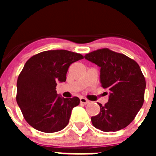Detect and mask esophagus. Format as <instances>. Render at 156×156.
<instances>
[{
	"instance_id": "34e87169",
	"label": "esophagus",
	"mask_w": 156,
	"mask_h": 156,
	"mask_svg": "<svg viewBox=\"0 0 156 156\" xmlns=\"http://www.w3.org/2000/svg\"><path fill=\"white\" fill-rule=\"evenodd\" d=\"M80 102L83 103V104H88V103L90 102V101H89L87 99H86L85 98H83V97L80 98Z\"/></svg>"
}]
</instances>
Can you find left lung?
<instances>
[{
    "label": "left lung",
    "instance_id": "left-lung-1",
    "mask_svg": "<svg viewBox=\"0 0 156 156\" xmlns=\"http://www.w3.org/2000/svg\"><path fill=\"white\" fill-rule=\"evenodd\" d=\"M100 67L101 87L109 91L108 102L98 103L100 112L91 117L92 124L105 132L123 129L133 120L144 103L145 79L140 66L125 55L108 48L84 56Z\"/></svg>",
    "mask_w": 156,
    "mask_h": 156
}]
</instances>
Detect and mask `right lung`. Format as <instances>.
<instances>
[{
  "instance_id": "add662e5",
  "label": "right lung",
  "mask_w": 156,
  "mask_h": 156,
  "mask_svg": "<svg viewBox=\"0 0 156 156\" xmlns=\"http://www.w3.org/2000/svg\"><path fill=\"white\" fill-rule=\"evenodd\" d=\"M83 58L80 54L66 50L46 51L30 58L17 80V101L29 124L44 133L64 129L79 98H64L57 94V83L66 80L72 63Z\"/></svg>"
}]
</instances>
